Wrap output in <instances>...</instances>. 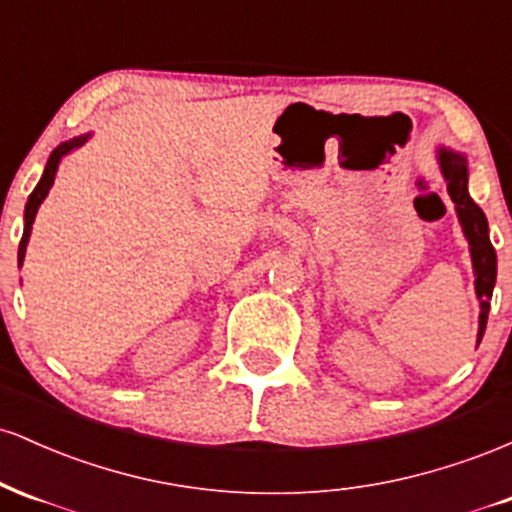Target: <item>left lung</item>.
<instances>
[{"instance_id":"8db88e82","label":"left lung","mask_w":512,"mask_h":512,"mask_svg":"<svg viewBox=\"0 0 512 512\" xmlns=\"http://www.w3.org/2000/svg\"><path fill=\"white\" fill-rule=\"evenodd\" d=\"M436 158L440 173H443L445 185H448V195L455 202V214L460 221L464 238L469 243V255H472L474 269V291L479 298V332L477 344L481 342L486 330V317H489L493 286H496V250H493L489 238V221H486L484 211L474 202L467 190L469 168L467 156L462 151L450 149V146L440 144L436 149Z\"/></svg>"}]
</instances>
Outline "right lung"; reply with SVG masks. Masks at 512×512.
<instances>
[{
    "label": "right lung",
    "mask_w": 512,
    "mask_h": 512,
    "mask_svg": "<svg viewBox=\"0 0 512 512\" xmlns=\"http://www.w3.org/2000/svg\"><path fill=\"white\" fill-rule=\"evenodd\" d=\"M88 139H91V134H79V137L69 139V142H62L57 146L55 151H52L48 163H45V170H43V178H40L38 185H35V190L31 192V197H28L26 202V209H23V236H21V243H19V269L23 264V257H26V245L28 240H31V231H33V221H35V214H38L40 204H43V199L48 197L52 182H55V175H57V168H60L62 158L67 154H72L74 149H81Z\"/></svg>",
    "instance_id": "1"
}]
</instances>
